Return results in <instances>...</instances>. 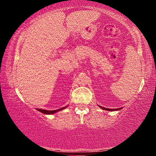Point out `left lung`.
Returning a JSON list of instances; mask_svg holds the SVG:
<instances>
[{
    "instance_id": "1",
    "label": "left lung",
    "mask_w": 156,
    "mask_h": 156,
    "mask_svg": "<svg viewBox=\"0 0 156 156\" xmlns=\"http://www.w3.org/2000/svg\"><path fill=\"white\" fill-rule=\"evenodd\" d=\"M100 108H102L103 109H105V110H107V111H116V110H119V109H121V108H119V109H107V108H105V107H100Z\"/></svg>"
}]
</instances>
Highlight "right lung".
Returning <instances> with one entry per match:
<instances>
[{"instance_id":"add662e5","label":"right lung","mask_w":156,"mask_h":156,"mask_svg":"<svg viewBox=\"0 0 156 156\" xmlns=\"http://www.w3.org/2000/svg\"><path fill=\"white\" fill-rule=\"evenodd\" d=\"M65 108H66V107H62L61 109H56V110H52V111H48V110H45V109H37L38 111H40V112H42L43 114H54L56 113V112L60 111V110H62Z\"/></svg>"}]
</instances>
